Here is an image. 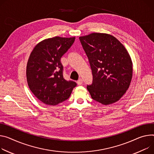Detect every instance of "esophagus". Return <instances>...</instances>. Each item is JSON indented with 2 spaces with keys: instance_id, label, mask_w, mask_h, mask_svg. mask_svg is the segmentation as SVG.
Returning a JSON list of instances; mask_svg holds the SVG:
<instances>
[{
  "instance_id": "34e87169",
  "label": "esophagus",
  "mask_w": 154,
  "mask_h": 154,
  "mask_svg": "<svg viewBox=\"0 0 154 154\" xmlns=\"http://www.w3.org/2000/svg\"><path fill=\"white\" fill-rule=\"evenodd\" d=\"M77 84H78L79 85H82V83H83V80H82V79H79L77 80Z\"/></svg>"
}]
</instances>
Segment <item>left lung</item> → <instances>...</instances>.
I'll use <instances>...</instances> for the list:
<instances>
[{
  "label": "left lung",
  "instance_id": "8db88e82",
  "mask_svg": "<svg viewBox=\"0 0 154 154\" xmlns=\"http://www.w3.org/2000/svg\"><path fill=\"white\" fill-rule=\"evenodd\" d=\"M79 39L92 71V83L87 87L92 99L104 105L117 102L129 88L132 79L129 53L110 34L94 32Z\"/></svg>",
  "mask_w": 154,
  "mask_h": 154
}]
</instances>
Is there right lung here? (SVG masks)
<instances>
[{"label": "right lung", "instance_id": "1", "mask_svg": "<svg viewBox=\"0 0 154 154\" xmlns=\"http://www.w3.org/2000/svg\"><path fill=\"white\" fill-rule=\"evenodd\" d=\"M75 37H54L42 40L32 51L26 67L27 84L38 100L55 106L67 100L77 83L63 77L61 57Z\"/></svg>", "mask_w": 154, "mask_h": 154}]
</instances>
